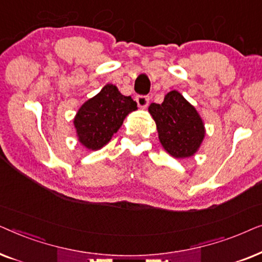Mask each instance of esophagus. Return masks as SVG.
<instances>
[{"label":"esophagus","mask_w":262,"mask_h":262,"mask_svg":"<svg viewBox=\"0 0 262 262\" xmlns=\"http://www.w3.org/2000/svg\"><path fill=\"white\" fill-rule=\"evenodd\" d=\"M149 96L146 95H138L137 98H136V101H137V105L141 107V108H146L149 105Z\"/></svg>","instance_id":"obj_1"}]
</instances>
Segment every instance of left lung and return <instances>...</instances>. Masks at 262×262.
Listing matches in <instances>:
<instances>
[{"instance_id": "left-lung-1", "label": "left lung", "mask_w": 262, "mask_h": 262, "mask_svg": "<svg viewBox=\"0 0 262 262\" xmlns=\"http://www.w3.org/2000/svg\"><path fill=\"white\" fill-rule=\"evenodd\" d=\"M148 111L156 123L160 143L170 156L186 159L198 151L205 138V125L182 94L167 93L162 103H151Z\"/></svg>"}]
</instances>
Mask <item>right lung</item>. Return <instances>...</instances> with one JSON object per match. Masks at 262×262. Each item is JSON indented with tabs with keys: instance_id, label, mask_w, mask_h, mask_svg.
<instances>
[{
	"instance_id": "obj_1",
	"label": "right lung",
	"mask_w": 262,
	"mask_h": 262,
	"mask_svg": "<svg viewBox=\"0 0 262 262\" xmlns=\"http://www.w3.org/2000/svg\"><path fill=\"white\" fill-rule=\"evenodd\" d=\"M136 110L137 103L131 96L121 94L117 85L106 84L78 108L74 118L78 142L88 150H100L108 144L125 118Z\"/></svg>"
}]
</instances>
